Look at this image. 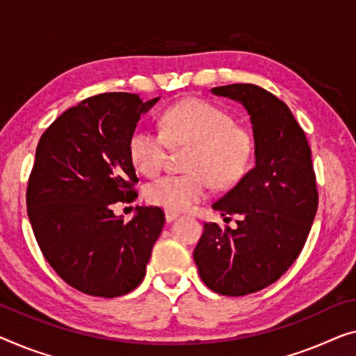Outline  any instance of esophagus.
<instances>
[{
  "instance_id": "esophagus-1",
  "label": "esophagus",
  "mask_w": 356,
  "mask_h": 356,
  "mask_svg": "<svg viewBox=\"0 0 356 356\" xmlns=\"http://www.w3.org/2000/svg\"><path fill=\"white\" fill-rule=\"evenodd\" d=\"M179 216L180 214H179V212H176V211H169V209L164 211V217H166L168 222H172L174 219H177Z\"/></svg>"
}]
</instances>
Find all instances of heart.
Here are the masks:
<instances>
[{
    "mask_svg": "<svg viewBox=\"0 0 356 356\" xmlns=\"http://www.w3.org/2000/svg\"><path fill=\"white\" fill-rule=\"evenodd\" d=\"M190 147L188 174L163 176L147 185L145 198L169 211L190 209L208 195L209 185L230 188L245 176L252 160V137L236 126L230 113L200 99H187L161 116V132L136 127L129 137V155L137 171L155 176L161 171L168 148Z\"/></svg>",
    "mask_w": 356,
    "mask_h": 356,
    "instance_id": "obj_1",
    "label": "heart"
}]
</instances>
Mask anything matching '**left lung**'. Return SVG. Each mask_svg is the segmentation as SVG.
Returning <instances> with one entry per match:
<instances>
[{"label": "left lung", "mask_w": 356, "mask_h": 356, "mask_svg": "<svg viewBox=\"0 0 356 356\" xmlns=\"http://www.w3.org/2000/svg\"><path fill=\"white\" fill-rule=\"evenodd\" d=\"M211 92L236 100L251 116L256 164L212 204L224 217L240 214L238 227L204 224L193 259L214 293L246 296L275 283L304 248L318 208L315 171L305 132L283 100L256 84Z\"/></svg>", "instance_id": "left-lung-1"}]
</instances>
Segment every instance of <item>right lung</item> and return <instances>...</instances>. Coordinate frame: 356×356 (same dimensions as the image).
Here are the masks:
<instances>
[{"label": "right lung", "mask_w": 356, "mask_h": 356, "mask_svg": "<svg viewBox=\"0 0 356 356\" xmlns=\"http://www.w3.org/2000/svg\"><path fill=\"white\" fill-rule=\"evenodd\" d=\"M158 100L94 95L63 111L36 147L26 188L31 229L56 273L84 294L118 297L145 277L164 212L137 206L124 222L111 206L137 196L129 137Z\"/></svg>", "instance_id": "add662e5"}]
</instances>
